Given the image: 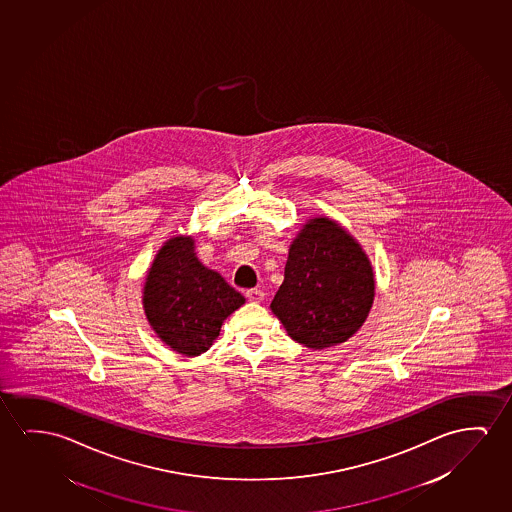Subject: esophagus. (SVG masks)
I'll list each match as a JSON object with an SVG mask.
<instances>
[{
    "label": "esophagus",
    "instance_id": "1",
    "mask_svg": "<svg viewBox=\"0 0 512 512\" xmlns=\"http://www.w3.org/2000/svg\"><path fill=\"white\" fill-rule=\"evenodd\" d=\"M264 292L260 289H250L246 290V297H248V301H252V303H260L262 299H264Z\"/></svg>",
    "mask_w": 512,
    "mask_h": 512
}]
</instances>
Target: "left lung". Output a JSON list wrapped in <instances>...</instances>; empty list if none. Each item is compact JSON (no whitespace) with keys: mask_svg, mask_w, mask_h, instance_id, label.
<instances>
[{"mask_svg":"<svg viewBox=\"0 0 512 512\" xmlns=\"http://www.w3.org/2000/svg\"><path fill=\"white\" fill-rule=\"evenodd\" d=\"M373 296V271L361 246L336 223L315 218L290 246L271 310L292 340L320 350L363 326Z\"/></svg>","mask_w":512,"mask_h":512,"instance_id":"left-lung-1","label":"left lung"}]
</instances>
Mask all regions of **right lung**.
Wrapping results in <instances>:
<instances>
[{"label": "right lung", "instance_id": "right-lung-1", "mask_svg": "<svg viewBox=\"0 0 512 512\" xmlns=\"http://www.w3.org/2000/svg\"><path fill=\"white\" fill-rule=\"evenodd\" d=\"M245 297L202 266L192 237H172L156 255L144 287L149 324L172 350L199 356L218 338L223 320Z\"/></svg>", "mask_w": 512, "mask_h": 512}]
</instances>
